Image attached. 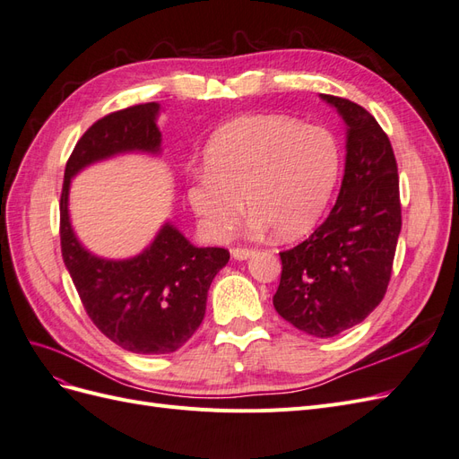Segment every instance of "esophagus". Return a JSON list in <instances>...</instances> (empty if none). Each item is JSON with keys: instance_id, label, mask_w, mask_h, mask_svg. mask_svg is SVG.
<instances>
[{"instance_id": "obj_1", "label": "esophagus", "mask_w": 459, "mask_h": 459, "mask_svg": "<svg viewBox=\"0 0 459 459\" xmlns=\"http://www.w3.org/2000/svg\"><path fill=\"white\" fill-rule=\"evenodd\" d=\"M251 255H255V248H251V247H235V248H231V256L238 258V260H247Z\"/></svg>"}]
</instances>
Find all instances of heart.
Listing matches in <instances>:
<instances>
[{"label": "heart", "instance_id": "1", "mask_svg": "<svg viewBox=\"0 0 459 459\" xmlns=\"http://www.w3.org/2000/svg\"><path fill=\"white\" fill-rule=\"evenodd\" d=\"M339 176L333 135L283 115L239 117L220 126L204 147V174L187 201L212 239L238 228L241 199L258 228L275 238L307 233L325 211Z\"/></svg>", "mask_w": 459, "mask_h": 459}]
</instances>
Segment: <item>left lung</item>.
I'll return each instance as SVG.
<instances>
[{"label": "left lung", "mask_w": 459, "mask_h": 459, "mask_svg": "<svg viewBox=\"0 0 459 459\" xmlns=\"http://www.w3.org/2000/svg\"><path fill=\"white\" fill-rule=\"evenodd\" d=\"M322 100L346 122V164L335 206L307 241L281 251L273 307L314 337L358 325L383 300L402 228L398 166L388 135L364 107Z\"/></svg>", "instance_id": "8db88e82"}]
</instances>
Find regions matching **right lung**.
Here are the masks:
<instances>
[{"mask_svg": "<svg viewBox=\"0 0 459 459\" xmlns=\"http://www.w3.org/2000/svg\"><path fill=\"white\" fill-rule=\"evenodd\" d=\"M157 115L159 103H142L93 122L66 160L59 203L61 253L86 314L105 337L135 354H169L184 346L203 322L214 275L230 260L226 248L193 247L170 224L130 260L93 256L78 243L68 220L71 178L118 152H159Z\"/></svg>", "mask_w": 459, "mask_h": 459, "instance_id": "1", "label": "right lung"}]
</instances>
